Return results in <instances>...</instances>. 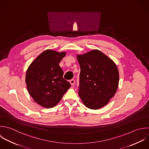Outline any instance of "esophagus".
Instances as JSON below:
<instances>
[{"label": "esophagus", "instance_id": "1", "mask_svg": "<svg viewBox=\"0 0 149 149\" xmlns=\"http://www.w3.org/2000/svg\"><path fill=\"white\" fill-rule=\"evenodd\" d=\"M70 84H71V85H74V84H75V80H74V79H72L70 80Z\"/></svg>", "mask_w": 149, "mask_h": 149}]
</instances>
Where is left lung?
Here are the masks:
<instances>
[{"mask_svg":"<svg viewBox=\"0 0 149 149\" xmlns=\"http://www.w3.org/2000/svg\"><path fill=\"white\" fill-rule=\"evenodd\" d=\"M81 68L79 96L92 110L107 105L116 94L119 72L115 63L99 50L77 55Z\"/></svg>","mask_w":149,"mask_h":149,"instance_id":"1","label":"left lung"}]
</instances>
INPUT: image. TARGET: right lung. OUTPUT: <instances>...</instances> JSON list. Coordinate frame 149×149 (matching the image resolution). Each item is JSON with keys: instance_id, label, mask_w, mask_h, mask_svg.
<instances>
[{"instance_id": "add662e5", "label": "right lung", "mask_w": 149, "mask_h": 149, "mask_svg": "<svg viewBox=\"0 0 149 149\" xmlns=\"http://www.w3.org/2000/svg\"><path fill=\"white\" fill-rule=\"evenodd\" d=\"M65 52L47 49L39 54L28 67L25 83L29 94L33 100L45 108L55 106L70 88L64 79L59 63Z\"/></svg>"}]
</instances>
